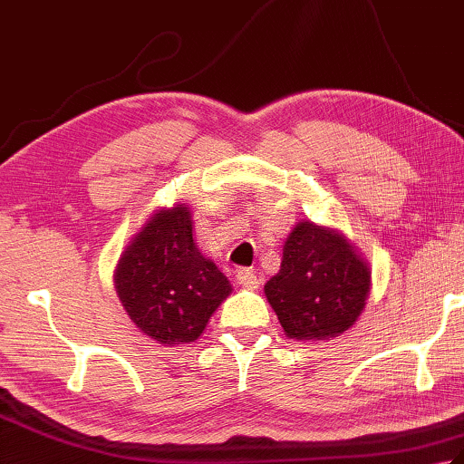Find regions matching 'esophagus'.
<instances>
[{
	"mask_svg": "<svg viewBox=\"0 0 464 464\" xmlns=\"http://www.w3.org/2000/svg\"><path fill=\"white\" fill-rule=\"evenodd\" d=\"M235 277H237V283L245 289H257L259 283H261V279L257 277V273L251 271V269H239Z\"/></svg>",
	"mask_w": 464,
	"mask_h": 464,
	"instance_id": "esophagus-1",
	"label": "esophagus"
}]
</instances>
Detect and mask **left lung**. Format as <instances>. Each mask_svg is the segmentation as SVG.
Here are the masks:
<instances>
[{"instance_id": "1", "label": "left lung", "mask_w": 464, "mask_h": 464, "mask_svg": "<svg viewBox=\"0 0 464 464\" xmlns=\"http://www.w3.org/2000/svg\"><path fill=\"white\" fill-rule=\"evenodd\" d=\"M371 271L343 235L301 221L283 247L265 295L291 339L323 341L353 327L364 309Z\"/></svg>"}]
</instances>
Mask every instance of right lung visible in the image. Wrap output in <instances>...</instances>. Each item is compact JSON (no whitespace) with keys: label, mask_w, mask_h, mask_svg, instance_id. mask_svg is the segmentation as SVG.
Listing matches in <instances>:
<instances>
[{"label":"right lung","mask_w":464,"mask_h":464,"mask_svg":"<svg viewBox=\"0 0 464 464\" xmlns=\"http://www.w3.org/2000/svg\"><path fill=\"white\" fill-rule=\"evenodd\" d=\"M191 229L187 207L157 211L115 269V289L131 321L163 344L199 339L231 293L225 275L197 249Z\"/></svg>","instance_id":"obj_1"}]
</instances>
